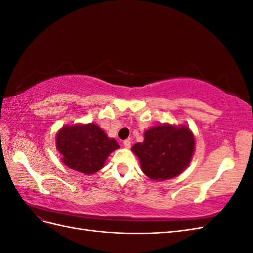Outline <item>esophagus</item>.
I'll list each match as a JSON object with an SVG mask.
<instances>
[{
  "label": "esophagus",
  "mask_w": 253,
  "mask_h": 253,
  "mask_svg": "<svg viewBox=\"0 0 253 253\" xmlns=\"http://www.w3.org/2000/svg\"><path fill=\"white\" fill-rule=\"evenodd\" d=\"M124 145H125V148H126V149H128L129 147H131V141H129L128 139H126V140H125L124 141Z\"/></svg>",
  "instance_id": "obj_1"
}]
</instances>
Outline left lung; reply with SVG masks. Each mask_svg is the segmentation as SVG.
I'll return each instance as SVG.
<instances>
[{"label":"left lung","mask_w":253,"mask_h":253,"mask_svg":"<svg viewBox=\"0 0 253 253\" xmlns=\"http://www.w3.org/2000/svg\"><path fill=\"white\" fill-rule=\"evenodd\" d=\"M144 140L132 147L142 172L152 180H167L181 174L195 151L194 134L187 126L164 124L144 131Z\"/></svg>","instance_id":"8db88e82"}]
</instances>
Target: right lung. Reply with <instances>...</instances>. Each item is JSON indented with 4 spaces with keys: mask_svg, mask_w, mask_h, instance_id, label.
I'll return each instance as SVG.
<instances>
[{
    "mask_svg": "<svg viewBox=\"0 0 253 253\" xmlns=\"http://www.w3.org/2000/svg\"><path fill=\"white\" fill-rule=\"evenodd\" d=\"M56 148L66 167L89 175L104 167L109 155L119 149V144L91 122L63 126L56 135Z\"/></svg>",
    "mask_w": 253,
    "mask_h": 253,
    "instance_id": "1",
    "label": "right lung"
}]
</instances>
